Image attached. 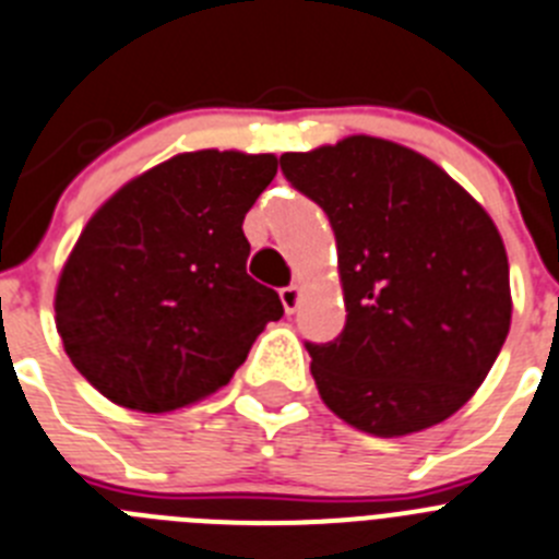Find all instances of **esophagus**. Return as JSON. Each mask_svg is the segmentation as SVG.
<instances>
[{"mask_svg": "<svg viewBox=\"0 0 559 559\" xmlns=\"http://www.w3.org/2000/svg\"><path fill=\"white\" fill-rule=\"evenodd\" d=\"M278 295H281V304H284L286 314H292V311L298 309V304H300V286L289 284V286H284V289H281Z\"/></svg>", "mask_w": 559, "mask_h": 559, "instance_id": "esophagus-1", "label": "esophagus"}]
</instances>
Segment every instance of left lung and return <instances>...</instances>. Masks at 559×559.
Wrapping results in <instances>:
<instances>
[{
  "instance_id": "left-lung-1",
  "label": "left lung",
  "mask_w": 559,
  "mask_h": 559,
  "mask_svg": "<svg viewBox=\"0 0 559 559\" xmlns=\"http://www.w3.org/2000/svg\"><path fill=\"white\" fill-rule=\"evenodd\" d=\"M281 173L336 236L345 329L306 342L325 406L376 437L454 415L510 331V264L487 211L429 158L373 135L284 153Z\"/></svg>"
}]
</instances>
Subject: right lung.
I'll use <instances>...</instances> for the list:
<instances>
[{
	"instance_id": "add662e5",
	"label": "right lung",
	"mask_w": 559,
	"mask_h": 559,
	"mask_svg": "<svg viewBox=\"0 0 559 559\" xmlns=\"http://www.w3.org/2000/svg\"><path fill=\"white\" fill-rule=\"evenodd\" d=\"M275 173V155H175L88 219L60 273L55 325L105 399L139 412L194 404L281 320L278 292L245 267L242 230Z\"/></svg>"
}]
</instances>
